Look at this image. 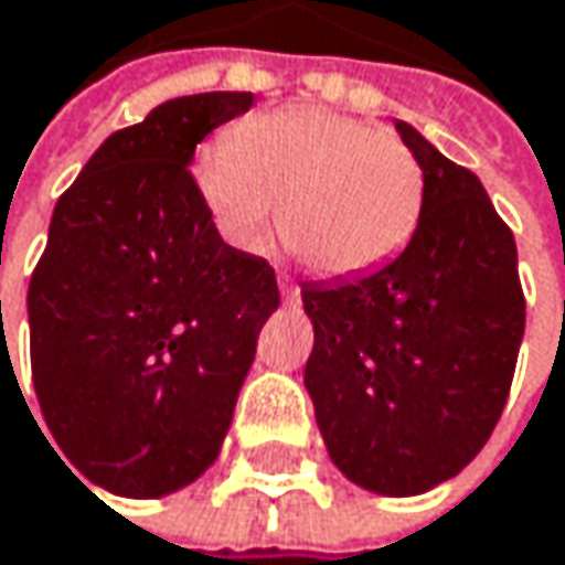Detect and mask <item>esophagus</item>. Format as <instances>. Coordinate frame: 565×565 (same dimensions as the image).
I'll use <instances>...</instances> for the list:
<instances>
[{
    "label": "esophagus",
    "mask_w": 565,
    "mask_h": 565,
    "mask_svg": "<svg viewBox=\"0 0 565 565\" xmlns=\"http://www.w3.org/2000/svg\"><path fill=\"white\" fill-rule=\"evenodd\" d=\"M279 292H282V299L292 306V302H299V286L292 282V279H286V276H279Z\"/></svg>",
    "instance_id": "obj_1"
}]
</instances>
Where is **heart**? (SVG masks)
I'll use <instances>...</instances> for the list:
<instances>
[{
    "mask_svg": "<svg viewBox=\"0 0 565 565\" xmlns=\"http://www.w3.org/2000/svg\"><path fill=\"white\" fill-rule=\"evenodd\" d=\"M193 180L220 233L259 253L276 223L286 246L326 276L388 263L412 239L424 206V167L392 131L326 108H279L206 143Z\"/></svg>",
    "mask_w": 565,
    "mask_h": 565,
    "instance_id": "1",
    "label": "heart"
}]
</instances>
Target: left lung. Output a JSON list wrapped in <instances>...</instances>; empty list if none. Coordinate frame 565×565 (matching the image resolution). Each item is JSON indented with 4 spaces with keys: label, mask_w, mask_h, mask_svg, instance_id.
<instances>
[{
    "label": "left lung",
    "mask_w": 565,
    "mask_h": 565,
    "mask_svg": "<svg viewBox=\"0 0 565 565\" xmlns=\"http://www.w3.org/2000/svg\"><path fill=\"white\" fill-rule=\"evenodd\" d=\"M422 220L379 269L302 282L316 345L306 388L332 463L362 490L418 497L487 444L523 342L516 243L483 183L408 121Z\"/></svg>",
    "instance_id": "obj_1"
}]
</instances>
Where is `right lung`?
I'll return each instance as SVG.
<instances>
[{
	"mask_svg": "<svg viewBox=\"0 0 565 565\" xmlns=\"http://www.w3.org/2000/svg\"><path fill=\"white\" fill-rule=\"evenodd\" d=\"M249 108V92L170 98L55 203L29 282L32 379L58 450L108 493L167 497L216 460L279 309L273 266L223 243L190 173Z\"/></svg>",
	"mask_w": 565,
	"mask_h": 565,
	"instance_id": "1",
	"label": "right lung"
}]
</instances>
